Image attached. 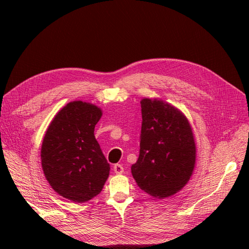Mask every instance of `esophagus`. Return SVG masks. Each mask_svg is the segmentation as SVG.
<instances>
[{
  "label": "esophagus",
  "instance_id": "34e87169",
  "mask_svg": "<svg viewBox=\"0 0 249 249\" xmlns=\"http://www.w3.org/2000/svg\"><path fill=\"white\" fill-rule=\"evenodd\" d=\"M113 170L116 174H122L124 172V168L122 165H119V163H116V165L113 166Z\"/></svg>",
  "mask_w": 249,
  "mask_h": 249
}]
</instances>
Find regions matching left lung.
Instances as JSON below:
<instances>
[{
    "instance_id": "obj_1",
    "label": "left lung",
    "mask_w": 249,
    "mask_h": 249,
    "mask_svg": "<svg viewBox=\"0 0 249 249\" xmlns=\"http://www.w3.org/2000/svg\"><path fill=\"white\" fill-rule=\"evenodd\" d=\"M138 160L131 166L137 185L160 199L182 189L192 177L196 144L187 119L162 100H141Z\"/></svg>"
}]
</instances>
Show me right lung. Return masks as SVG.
Returning a JSON list of instances; mask_svg holds the SVG:
<instances>
[{
    "instance_id": "1",
    "label": "right lung",
    "mask_w": 249,
    "mask_h": 249,
    "mask_svg": "<svg viewBox=\"0 0 249 249\" xmlns=\"http://www.w3.org/2000/svg\"><path fill=\"white\" fill-rule=\"evenodd\" d=\"M102 110L71 102L51 122L41 146V166L51 187L62 197L82 203L102 192L110 166L94 128Z\"/></svg>"
}]
</instances>
